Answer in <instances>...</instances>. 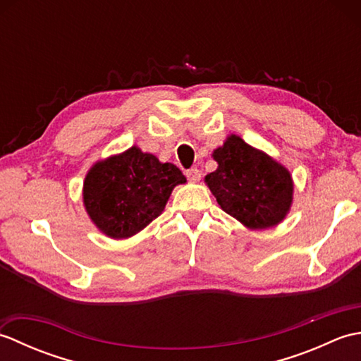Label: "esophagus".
I'll use <instances>...</instances> for the list:
<instances>
[{"instance_id": "esophagus-1", "label": "esophagus", "mask_w": 361, "mask_h": 361, "mask_svg": "<svg viewBox=\"0 0 361 361\" xmlns=\"http://www.w3.org/2000/svg\"><path fill=\"white\" fill-rule=\"evenodd\" d=\"M186 176H188L189 181L198 183V181H200V178H202V172L198 171L197 167H192V169H189V171L186 172Z\"/></svg>"}]
</instances>
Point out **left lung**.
Instances as JSON below:
<instances>
[{"label": "left lung", "mask_w": 361, "mask_h": 361, "mask_svg": "<svg viewBox=\"0 0 361 361\" xmlns=\"http://www.w3.org/2000/svg\"><path fill=\"white\" fill-rule=\"evenodd\" d=\"M212 158L217 169L204 183L226 214L250 229L273 228L287 217L295 185L286 166L234 133Z\"/></svg>", "instance_id": "1"}]
</instances>
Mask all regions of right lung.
I'll list each match as a JSON object with an SVG mask.
<instances>
[{
  "mask_svg": "<svg viewBox=\"0 0 361 361\" xmlns=\"http://www.w3.org/2000/svg\"><path fill=\"white\" fill-rule=\"evenodd\" d=\"M186 176L137 145L99 159L83 180V206L93 225L110 239H128L161 216L175 186Z\"/></svg>",
  "mask_w": 361,
  "mask_h": 361,
  "instance_id": "obj_1",
  "label": "right lung"
}]
</instances>
